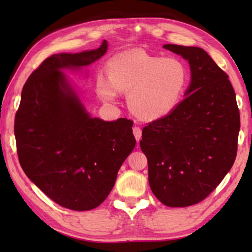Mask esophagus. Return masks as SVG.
Listing matches in <instances>:
<instances>
[{
  "label": "esophagus",
  "mask_w": 252,
  "mask_h": 252,
  "mask_svg": "<svg viewBox=\"0 0 252 252\" xmlns=\"http://www.w3.org/2000/svg\"><path fill=\"white\" fill-rule=\"evenodd\" d=\"M133 134H134L136 141L140 142L142 138V129L140 126H134L133 127Z\"/></svg>",
  "instance_id": "1"
}]
</instances>
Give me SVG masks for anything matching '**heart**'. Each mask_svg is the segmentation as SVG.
Instances as JSON below:
<instances>
[{"instance_id": "obj_1", "label": "heart", "mask_w": 252, "mask_h": 252, "mask_svg": "<svg viewBox=\"0 0 252 252\" xmlns=\"http://www.w3.org/2000/svg\"><path fill=\"white\" fill-rule=\"evenodd\" d=\"M189 81V68L179 58L127 51L111 58L108 74L98 73L96 92L106 103H114L120 92H127L133 114L143 120H157L180 105Z\"/></svg>"}]
</instances>
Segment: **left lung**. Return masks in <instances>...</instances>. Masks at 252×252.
<instances>
[{
	"label": "left lung",
	"instance_id": "left-lung-1",
	"mask_svg": "<svg viewBox=\"0 0 252 252\" xmlns=\"http://www.w3.org/2000/svg\"><path fill=\"white\" fill-rule=\"evenodd\" d=\"M189 61L186 97L170 115L149 122L140 146L148 161L151 189L163 205L189 207L221 183L237 155L240 127L228 76L200 47L164 44Z\"/></svg>",
	"mask_w": 252,
	"mask_h": 252
}]
</instances>
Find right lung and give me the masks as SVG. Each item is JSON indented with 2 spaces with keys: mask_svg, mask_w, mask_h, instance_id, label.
I'll use <instances>...</instances> for the list:
<instances>
[{
  "mask_svg": "<svg viewBox=\"0 0 252 252\" xmlns=\"http://www.w3.org/2000/svg\"><path fill=\"white\" fill-rule=\"evenodd\" d=\"M107 51L54 54L27 80L14 132L26 175L58 205L76 211L103 202L135 146L133 121L91 118L61 70L93 63Z\"/></svg>",
  "mask_w": 252,
  "mask_h": 252,
  "instance_id": "right-lung-1",
  "label": "right lung"
}]
</instances>
